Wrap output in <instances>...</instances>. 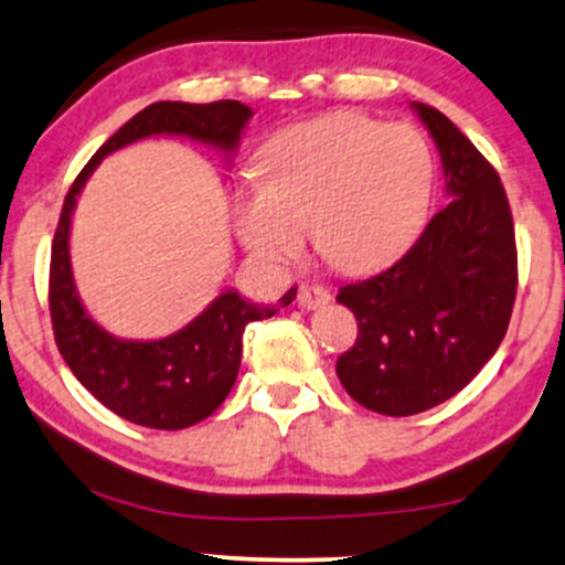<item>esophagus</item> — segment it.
Here are the masks:
<instances>
[{
  "mask_svg": "<svg viewBox=\"0 0 565 565\" xmlns=\"http://www.w3.org/2000/svg\"><path fill=\"white\" fill-rule=\"evenodd\" d=\"M327 301H330V290L322 288V285H301V288H298L296 303L306 311L319 309V306H324Z\"/></svg>",
  "mask_w": 565,
  "mask_h": 565,
  "instance_id": "obj_1",
  "label": "esophagus"
}]
</instances>
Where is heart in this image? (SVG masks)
<instances>
[{
	"label": "heart",
	"mask_w": 565,
	"mask_h": 565,
	"mask_svg": "<svg viewBox=\"0 0 565 565\" xmlns=\"http://www.w3.org/2000/svg\"><path fill=\"white\" fill-rule=\"evenodd\" d=\"M259 172L230 201L243 248L282 267L301 256L309 227L330 267L359 275L385 267L416 238L435 164L411 125L332 113L271 138Z\"/></svg>",
	"instance_id": "obj_1"
}]
</instances>
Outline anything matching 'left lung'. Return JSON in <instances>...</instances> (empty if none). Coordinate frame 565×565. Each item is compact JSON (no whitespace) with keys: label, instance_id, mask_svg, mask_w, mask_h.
<instances>
[{"label":"left lung","instance_id":"left-lung-1","mask_svg":"<svg viewBox=\"0 0 565 565\" xmlns=\"http://www.w3.org/2000/svg\"><path fill=\"white\" fill-rule=\"evenodd\" d=\"M440 151L445 204L408 254L338 301L359 338L338 359L345 393L385 416L452 398L495 356L516 301V235L498 172L435 107L411 104Z\"/></svg>","mask_w":565,"mask_h":565}]
</instances>
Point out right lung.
Listing matches in <instances>:
<instances>
[{
	"mask_svg": "<svg viewBox=\"0 0 565 565\" xmlns=\"http://www.w3.org/2000/svg\"><path fill=\"white\" fill-rule=\"evenodd\" d=\"M250 115L254 113L246 104L230 99L149 104L90 157L62 204L49 269L54 340L81 385L117 416L141 427L185 429L212 416L238 377L246 324L275 317L282 306L294 301L296 288L277 303H254L230 288L172 335L159 340L117 338L88 315L75 288L70 264L75 204L104 157L151 136H180L206 143L225 154L230 164Z\"/></svg>",
	"mask_w": 565,
	"mask_h": 565,
	"instance_id": "right-lung-1",
	"label": "right lung"
}]
</instances>
